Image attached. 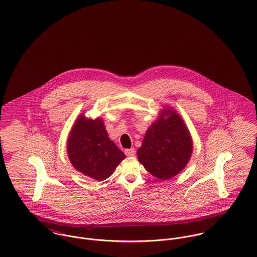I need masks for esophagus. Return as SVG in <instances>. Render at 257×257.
<instances>
[{
  "label": "esophagus",
  "instance_id": "34e87169",
  "mask_svg": "<svg viewBox=\"0 0 257 257\" xmlns=\"http://www.w3.org/2000/svg\"><path fill=\"white\" fill-rule=\"evenodd\" d=\"M124 153H125V155L128 156V157H133V156H135V154H136V152H135L134 149H127V150H125Z\"/></svg>",
  "mask_w": 257,
  "mask_h": 257
}]
</instances>
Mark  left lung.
I'll return each mask as SVG.
<instances>
[{
	"mask_svg": "<svg viewBox=\"0 0 257 257\" xmlns=\"http://www.w3.org/2000/svg\"><path fill=\"white\" fill-rule=\"evenodd\" d=\"M192 147L189 130L180 115L166 108L147 130L137 155L139 162L152 175L166 180L185 168Z\"/></svg>",
	"mask_w": 257,
	"mask_h": 257,
	"instance_id": "1",
	"label": "left lung"
}]
</instances>
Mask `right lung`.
Instances as JSON below:
<instances>
[{"mask_svg":"<svg viewBox=\"0 0 257 257\" xmlns=\"http://www.w3.org/2000/svg\"><path fill=\"white\" fill-rule=\"evenodd\" d=\"M71 164L77 171L95 180H104L125 159L112 142L102 119H87L84 114L76 120L67 141Z\"/></svg>","mask_w":257,"mask_h":257,"instance_id":"right-lung-1","label":"right lung"}]
</instances>
